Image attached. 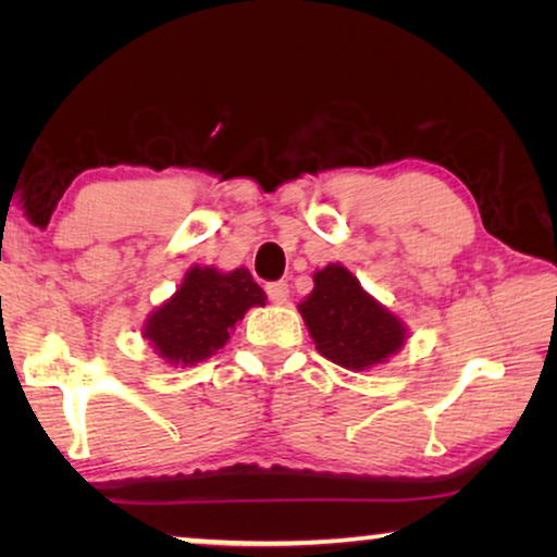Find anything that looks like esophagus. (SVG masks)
<instances>
[{
    "label": "esophagus",
    "instance_id": "obj_1",
    "mask_svg": "<svg viewBox=\"0 0 557 557\" xmlns=\"http://www.w3.org/2000/svg\"><path fill=\"white\" fill-rule=\"evenodd\" d=\"M265 294L273 304H286L288 301V284L286 281H273V284L265 286Z\"/></svg>",
    "mask_w": 557,
    "mask_h": 557
}]
</instances>
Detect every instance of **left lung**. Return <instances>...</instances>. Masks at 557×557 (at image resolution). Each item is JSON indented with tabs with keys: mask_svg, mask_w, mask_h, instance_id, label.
Segmentation results:
<instances>
[{
	"mask_svg": "<svg viewBox=\"0 0 557 557\" xmlns=\"http://www.w3.org/2000/svg\"><path fill=\"white\" fill-rule=\"evenodd\" d=\"M299 311L319 355L355 372L387 362L408 339L403 319L364 292L342 263L314 273V288Z\"/></svg>",
	"mask_w": 557,
	"mask_h": 557,
	"instance_id": "left-lung-1",
	"label": "left lung"
}]
</instances>
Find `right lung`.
I'll return each instance as SVG.
<instances>
[{
	"mask_svg": "<svg viewBox=\"0 0 557 557\" xmlns=\"http://www.w3.org/2000/svg\"><path fill=\"white\" fill-rule=\"evenodd\" d=\"M250 307H265V292L248 269L193 265L177 292L144 322V339L172 368H193L225 347Z\"/></svg>",
	"mask_w": 557,
	"mask_h": 557,
	"instance_id": "1",
	"label": "right lung"
}]
</instances>
